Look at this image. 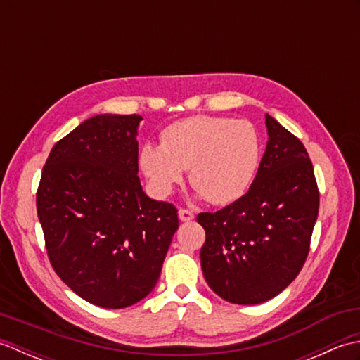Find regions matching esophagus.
Segmentation results:
<instances>
[{
	"label": "esophagus",
	"mask_w": 360,
	"mask_h": 360,
	"mask_svg": "<svg viewBox=\"0 0 360 360\" xmlns=\"http://www.w3.org/2000/svg\"><path fill=\"white\" fill-rule=\"evenodd\" d=\"M178 217L181 221H192L195 218L193 212L192 210H187V209H179L178 210Z\"/></svg>",
	"instance_id": "1"
}]
</instances>
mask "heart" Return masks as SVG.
<instances>
[{"mask_svg": "<svg viewBox=\"0 0 360 360\" xmlns=\"http://www.w3.org/2000/svg\"><path fill=\"white\" fill-rule=\"evenodd\" d=\"M262 160V141L248 120L193 116L164 129L160 145L145 143L139 164L150 188L168 196L188 170L200 196L231 204L248 192Z\"/></svg>", "mask_w": 360, "mask_h": 360, "instance_id": "1", "label": "heart"}]
</instances>
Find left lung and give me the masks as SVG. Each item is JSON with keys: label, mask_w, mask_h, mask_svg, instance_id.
<instances>
[{"label": "left lung", "mask_w": 360, "mask_h": 360, "mask_svg": "<svg viewBox=\"0 0 360 360\" xmlns=\"http://www.w3.org/2000/svg\"><path fill=\"white\" fill-rule=\"evenodd\" d=\"M266 127L269 139L248 193L196 218L205 231V281L236 304L271 300L297 277L319 215V188L307 148L269 114Z\"/></svg>", "instance_id": "8db88e82"}]
</instances>
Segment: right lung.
I'll return each instance as SVG.
<instances>
[{"label":"right lung","instance_id":"add662e5","mask_svg":"<svg viewBox=\"0 0 360 360\" xmlns=\"http://www.w3.org/2000/svg\"><path fill=\"white\" fill-rule=\"evenodd\" d=\"M137 114H97L53 145L37 213L53 271L83 300L122 309L156 286L178 231L173 204L142 190Z\"/></svg>","mask_w":360,"mask_h":360}]
</instances>
